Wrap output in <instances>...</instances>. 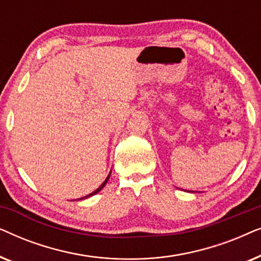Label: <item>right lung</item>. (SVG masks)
<instances>
[{"mask_svg":"<svg viewBox=\"0 0 261 261\" xmlns=\"http://www.w3.org/2000/svg\"><path fill=\"white\" fill-rule=\"evenodd\" d=\"M109 177H110V173H109V176L108 177H107V179L105 180V181H103V184L101 185V187H99L98 189H96V190L94 191V192H91V194H89L88 196H85V197H82V198H80V199H85V198H88V197H90V196H92V195H95V194H97V192L98 191H101L102 190V189H103V187H105V185L107 184V181H108V179H109Z\"/></svg>","mask_w":261,"mask_h":261,"instance_id":"obj_1","label":"right lung"}]
</instances>
